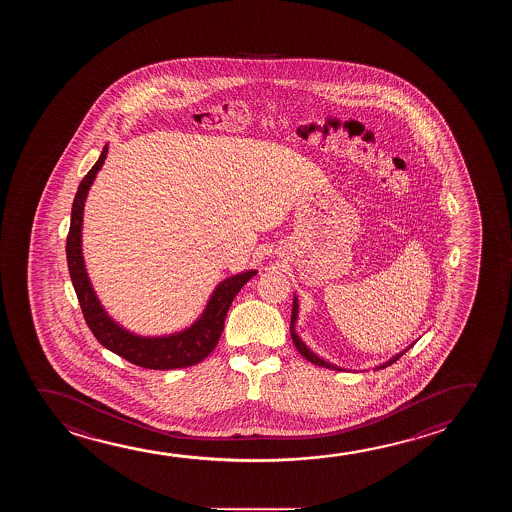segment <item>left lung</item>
Listing matches in <instances>:
<instances>
[{
    "instance_id": "1",
    "label": "left lung",
    "mask_w": 512,
    "mask_h": 512,
    "mask_svg": "<svg viewBox=\"0 0 512 512\" xmlns=\"http://www.w3.org/2000/svg\"><path fill=\"white\" fill-rule=\"evenodd\" d=\"M297 315H299V304H297V297L296 294H294V304H292V315H290V336H292V341H294V345H296V349L299 350V354L304 357V359H308L310 363L317 364V366H324V368H327V370H336L341 371L343 368H340V366H336V364L329 363V361H326V359H322V357L317 356L313 350L308 349L306 347V343H304L301 338H299V334L296 333V322H297ZM408 350V349H407ZM407 350H403V352H400V354H396V356L391 357L387 363L380 364V366H377L375 370H382V368H387L389 364L396 363L398 359H400Z\"/></svg>"
}]
</instances>
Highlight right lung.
<instances>
[{"instance_id": "1", "label": "right lung", "mask_w": 512, "mask_h": 512, "mask_svg": "<svg viewBox=\"0 0 512 512\" xmlns=\"http://www.w3.org/2000/svg\"><path fill=\"white\" fill-rule=\"evenodd\" d=\"M109 146L105 144L98 162L89 169L79 185L72 204V218L67 237V262L70 278L74 283L75 294L81 304L82 315L86 319L91 333L95 334L105 349L148 370H176L204 361L213 352L223 331V322L229 312L230 304L245 283L257 275L255 269L243 271L239 275L225 278L216 285L208 304L199 319L192 326L179 333L167 336H139L126 331L116 320L109 317L104 306L98 301L93 285L89 282L88 271L82 257V213L89 188L97 178L107 158Z\"/></svg>"}]
</instances>
